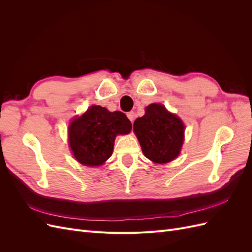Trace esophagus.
Here are the masks:
<instances>
[{
	"instance_id": "obj_1",
	"label": "esophagus",
	"mask_w": 252,
	"mask_h": 252,
	"mask_svg": "<svg viewBox=\"0 0 252 252\" xmlns=\"http://www.w3.org/2000/svg\"><path fill=\"white\" fill-rule=\"evenodd\" d=\"M127 118L130 120L131 122H133V120H134V112L133 111H129V112H127Z\"/></svg>"
}]
</instances>
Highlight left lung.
Masks as SVG:
<instances>
[{
    "instance_id": "left-lung-1",
    "label": "left lung",
    "mask_w": 252,
    "mask_h": 252,
    "mask_svg": "<svg viewBox=\"0 0 252 252\" xmlns=\"http://www.w3.org/2000/svg\"><path fill=\"white\" fill-rule=\"evenodd\" d=\"M184 124L161 104H151L145 116L133 123L144 156L152 162L164 164L180 154L184 142Z\"/></svg>"
}]
</instances>
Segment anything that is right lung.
I'll return each mask as SVG.
<instances>
[{"label":"right lung","mask_w":252,"mask_h":252,"mask_svg":"<svg viewBox=\"0 0 252 252\" xmlns=\"http://www.w3.org/2000/svg\"><path fill=\"white\" fill-rule=\"evenodd\" d=\"M130 130L131 123L125 113L91 106L82 117L71 122L68 138L78 162L87 166H100L111 157L116 136Z\"/></svg>","instance_id":"add662e5"}]
</instances>
